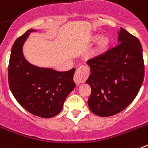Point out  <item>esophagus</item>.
<instances>
[{"instance_id": "esophagus-1", "label": "esophagus", "mask_w": 148, "mask_h": 148, "mask_svg": "<svg viewBox=\"0 0 148 148\" xmlns=\"http://www.w3.org/2000/svg\"><path fill=\"white\" fill-rule=\"evenodd\" d=\"M89 76V68L87 66H81L78 68L74 75V82L76 84L84 83Z\"/></svg>"}]
</instances>
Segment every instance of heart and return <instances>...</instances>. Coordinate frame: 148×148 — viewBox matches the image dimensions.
I'll list each match as a JSON object with an SVG mask.
<instances>
[{"mask_svg": "<svg viewBox=\"0 0 148 148\" xmlns=\"http://www.w3.org/2000/svg\"><path fill=\"white\" fill-rule=\"evenodd\" d=\"M91 40L92 41L98 40L97 45L93 50V54L95 56H98L104 53L110 45V39L108 36H101L100 38L99 35H93L91 37Z\"/></svg>", "mask_w": 148, "mask_h": 148, "instance_id": "1", "label": "heart"}]
</instances>
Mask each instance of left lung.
I'll return each instance as SVG.
<instances>
[{"label": "left lung", "instance_id": "obj_1", "mask_svg": "<svg viewBox=\"0 0 148 148\" xmlns=\"http://www.w3.org/2000/svg\"><path fill=\"white\" fill-rule=\"evenodd\" d=\"M118 38V45L87 61L91 74L86 82L92 90L88 106L102 117L125 110L137 95L145 76L140 41L123 28Z\"/></svg>", "mask_w": 148, "mask_h": 148}]
</instances>
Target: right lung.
Masks as SVG:
<instances>
[{
    "label": "right lung",
    "instance_id": "add662e5",
    "mask_svg": "<svg viewBox=\"0 0 148 148\" xmlns=\"http://www.w3.org/2000/svg\"><path fill=\"white\" fill-rule=\"evenodd\" d=\"M35 30H27L12 46L8 66V81L12 93L30 113L41 118H51L62 110L67 95L75 86V69L58 72L32 65L23 55V43Z\"/></svg>",
    "mask_w": 148,
    "mask_h": 148
}]
</instances>
